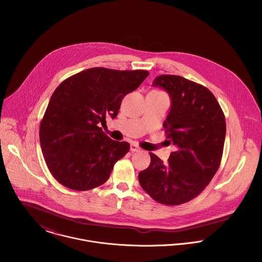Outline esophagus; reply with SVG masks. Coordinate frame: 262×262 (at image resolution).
Here are the masks:
<instances>
[{
    "instance_id": "esophagus-1",
    "label": "esophagus",
    "mask_w": 262,
    "mask_h": 262,
    "mask_svg": "<svg viewBox=\"0 0 262 262\" xmlns=\"http://www.w3.org/2000/svg\"><path fill=\"white\" fill-rule=\"evenodd\" d=\"M130 150H131L132 152H136V151H139L140 148H139L135 143H131V144H130Z\"/></svg>"
}]
</instances>
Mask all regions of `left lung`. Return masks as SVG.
<instances>
[{"label": "left lung", "instance_id": "1", "mask_svg": "<svg viewBox=\"0 0 262 262\" xmlns=\"http://www.w3.org/2000/svg\"><path fill=\"white\" fill-rule=\"evenodd\" d=\"M152 85L164 89L170 97L171 107L163 127L178 149L166 163L149 153V166L140 171L138 179L154 201L181 205L198 196L220 166L224 113L210 90L183 76L159 75Z\"/></svg>", "mask_w": 262, "mask_h": 262}]
</instances>
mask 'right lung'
<instances>
[{"instance_id":"add662e5","label":"right lung","mask_w":262,"mask_h":262,"mask_svg":"<svg viewBox=\"0 0 262 262\" xmlns=\"http://www.w3.org/2000/svg\"><path fill=\"white\" fill-rule=\"evenodd\" d=\"M147 71L93 68L63 80L53 92L40 123L47 167L62 186L89 190L105 184L115 163L130 149L112 140L101 125L116 118L123 98L147 77Z\"/></svg>"}]
</instances>
